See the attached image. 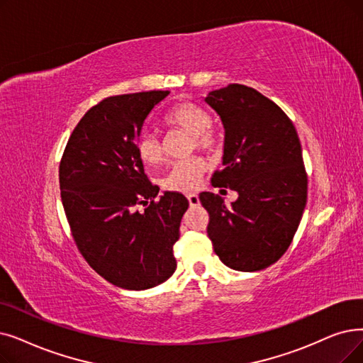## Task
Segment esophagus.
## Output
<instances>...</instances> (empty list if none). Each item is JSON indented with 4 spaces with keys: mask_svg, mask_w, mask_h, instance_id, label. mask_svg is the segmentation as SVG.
I'll return each mask as SVG.
<instances>
[{
    "mask_svg": "<svg viewBox=\"0 0 363 363\" xmlns=\"http://www.w3.org/2000/svg\"><path fill=\"white\" fill-rule=\"evenodd\" d=\"M186 199H188V203H190V206H191V208L199 206V204H200V199H199V196H197L196 193L186 194Z\"/></svg>",
    "mask_w": 363,
    "mask_h": 363,
    "instance_id": "1",
    "label": "esophagus"
}]
</instances>
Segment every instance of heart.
Here are the masks:
<instances>
[{
	"mask_svg": "<svg viewBox=\"0 0 363 363\" xmlns=\"http://www.w3.org/2000/svg\"><path fill=\"white\" fill-rule=\"evenodd\" d=\"M170 124L194 136L196 145L201 150H212L215 147V136L211 133L212 116L197 104L182 102L172 109L167 116ZM136 154L139 160L155 166L163 159V148L160 139L151 132H144L136 143ZM206 164L199 157L173 164L163 179V185L172 191H191L199 186Z\"/></svg>",
	"mask_w": 363,
	"mask_h": 363,
	"instance_id": "b5f03b06",
	"label": "heart"
}]
</instances>
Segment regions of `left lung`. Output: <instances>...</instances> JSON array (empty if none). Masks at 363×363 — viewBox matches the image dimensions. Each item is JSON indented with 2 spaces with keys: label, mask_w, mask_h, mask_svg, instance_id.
<instances>
[{
  "label": "left lung",
  "mask_w": 363,
  "mask_h": 363,
  "mask_svg": "<svg viewBox=\"0 0 363 363\" xmlns=\"http://www.w3.org/2000/svg\"><path fill=\"white\" fill-rule=\"evenodd\" d=\"M224 125V170L212 185L230 188V206L218 194H200L209 212L215 254L238 272H258L289 247L307 203L303 150L292 121L264 94L242 84L204 98Z\"/></svg>",
  "instance_id": "8db88e82"
}]
</instances>
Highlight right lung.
I'll use <instances>...</instances> for the list:
<instances>
[{
    "label": "right lung",
    "instance_id": "1",
    "mask_svg": "<svg viewBox=\"0 0 363 363\" xmlns=\"http://www.w3.org/2000/svg\"><path fill=\"white\" fill-rule=\"evenodd\" d=\"M169 91L120 94L90 108L59 167L60 197L74 240L91 269L113 285L144 291L177 270L188 200L152 185L136 154L145 120Z\"/></svg>",
    "mask_w": 363,
    "mask_h": 363
}]
</instances>
